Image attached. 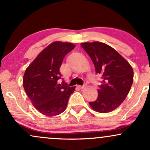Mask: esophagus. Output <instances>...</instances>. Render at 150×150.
I'll return each instance as SVG.
<instances>
[{
    "mask_svg": "<svg viewBox=\"0 0 150 150\" xmlns=\"http://www.w3.org/2000/svg\"><path fill=\"white\" fill-rule=\"evenodd\" d=\"M77 87L79 89H83L84 87H85V85H77Z\"/></svg>",
    "mask_w": 150,
    "mask_h": 150,
    "instance_id": "1",
    "label": "esophagus"
}]
</instances>
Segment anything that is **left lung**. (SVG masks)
<instances>
[{"label":"left lung","instance_id":"1","mask_svg":"<svg viewBox=\"0 0 150 150\" xmlns=\"http://www.w3.org/2000/svg\"><path fill=\"white\" fill-rule=\"evenodd\" d=\"M95 67L96 73L103 78L96 101L89 102L94 111L111 112L123 102L133 82L131 65L113 48L102 42H84L80 44Z\"/></svg>","mask_w":150,"mask_h":150}]
</instances>
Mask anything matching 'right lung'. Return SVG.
<instances>
[{
    "mask_svg": "<svg viewBox=\"0 0 150 150\" xmlns=\"http://www.w3.org/2000/svg\"><path fill=\"white\" fill-rule=\"evenodd\" d=\"M75 45L69 42H53L42 50L26 69L23 87L34 108L47 116L63 113L75 87L58 84L60 68L65 55Z\"/></svg>",
    "mask_w": 150,
    "mask_h": 150,
    "instance_id": "obj_1",
    "label": "right lung"
}]
</instances>
